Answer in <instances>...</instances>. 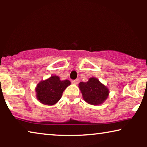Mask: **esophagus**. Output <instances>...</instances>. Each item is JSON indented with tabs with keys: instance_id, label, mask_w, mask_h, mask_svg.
<instances>
[{
	"instance_id": "34e87169",
	"label": "esophagus",
	"mask_w": 147,
	"mask_h": 147,
	"mask_svg": "<svg viewBox=\"0 0 147 147\" xmlns=\"http://www.w3.org/2000/svg\"><path fill=\"white\" fill-rule=\"evenodd\" d=\"M79 82H80V80L79 79H76V80H72L71 83L74 84H78V83H79Z\"/></svg>"
}]
</instances>
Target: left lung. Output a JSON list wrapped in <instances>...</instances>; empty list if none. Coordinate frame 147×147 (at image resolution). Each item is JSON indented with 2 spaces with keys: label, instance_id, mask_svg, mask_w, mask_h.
I'll return each instance as SVG.
<instances>
[{
  "label": "left lung",
  "instance_id": "8db88e82",
  "mask_svg": "<svg viewBox=\"0 0 147 147\" xmlns=\"http://www.w3.org/2000/svg\"><path fill=\"white\" fill-rule=\"evenodd\" d=\"M79 88L84 100L92 105H100L107 99L109 90L97 78H91L87 82H80Z\"/></svg>",
  "mask_w": 147,
  "mask_h": 147
}]
</instances>
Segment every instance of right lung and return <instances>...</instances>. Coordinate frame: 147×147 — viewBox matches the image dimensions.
Masks as SVG:
<instances>
[{"label": "right lung", "instance_id": "right-lung-1", "mask_svg": "<svg viewBox=\"0 0 147 147\" xmlns=\"http://www.w3.org/2000/svg\"><path fill=\"white\" fill-rule=\"evenodd\" d=\"M71 84L68 80L61 81L57 76L40 82L35 88L36 97L41 103L45 105H54L61 98L65 88Z\"/></svg>", "mask_w": 147, "mask_h": 147}]
</instances>
